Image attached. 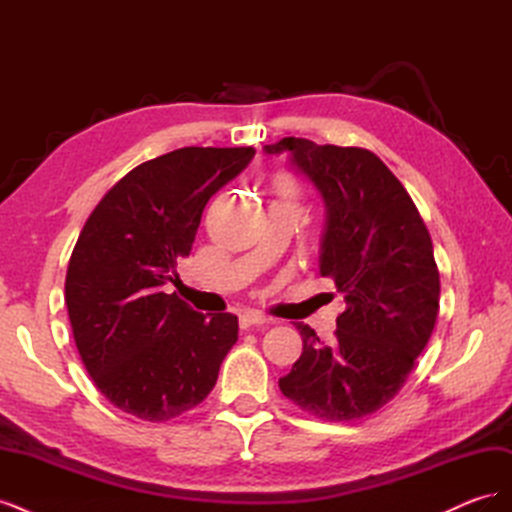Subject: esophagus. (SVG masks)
I'll list each match as a JSON object with an SVG mask.
<instances>
[{"mask_svg":"<svg viewBox=\"0 0 512 512\" xmlns=\"http://www.w3.org/2000/svg\"><path fill=\"white\" fill-rule=\"evenodd\" d=\"M275 320L260 314V312H254V309H247V312L241 314V327L247 329V327H254V324H273Z\"/></svg>","mask_w":512,"mask_h":512,"instance_id":"34e87169","label":"esophagus"}]
</instances>
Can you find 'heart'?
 I'll use <instances>...</instances> for the list:
<instances>
[{
  "mask_svg": "<svg viewBox=\"0 0 512 512\" xmlns=\"http://www.w3.org/2000/svg\"><path fill=\"white\" fill-rule=\"evenodd\" d=\"M277 188H280V190H288V181H286V179H280V181H277Z\"/></svg>",
  "mask_w": 512,
  "mask_h": 512,
  "instance_id": "b5f03b06",
  "label": "heart"
}]
</instances>
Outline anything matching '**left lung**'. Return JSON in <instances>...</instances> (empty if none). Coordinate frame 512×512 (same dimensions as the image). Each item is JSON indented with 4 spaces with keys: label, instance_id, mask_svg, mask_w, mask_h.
Returning <instances> with one entry per match:
<instances>
[{
    "label": "left lung",
    "instance_id": "8db88e82",
    "mask_svg": "<svg viewBox=\"0 0 512 512\" xmlns=\"http://www.w3.org/2000/svg\"><path fill=\"white\" fill-rule=\"evenodd\" d=\"M265 153H286L322 196L320 275L346 294L333 344L297 324L303 352L280 389L318 418H361L397 395L431 337L440 307L431 237L404 185L371 151L288 136Z\"/></svg>",
    "mask_w": 512,
    "mask_h": 512
}]
</instances>
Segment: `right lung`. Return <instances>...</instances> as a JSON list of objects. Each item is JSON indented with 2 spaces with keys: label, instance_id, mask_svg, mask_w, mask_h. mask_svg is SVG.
<instances>
[{
  "label": "right lung",
  "instance_id": "right-lung-1",
  "mask_svg": "<svg viewBox=\"0 0 512 512\" xmlns=\"http://www.w3.org/2000/svg\"><path fill=\"white\" fill-rule=\"evenodd\" d=\"M252 147H183L115 183L85 222L66 275L74 342L100 393L143 421L192 410L235 346V314H200L164 286L190 256L209 198Z\"/></svg>",
  "mask_w": 512,
  "mask_h": 512
}]
</instances>
